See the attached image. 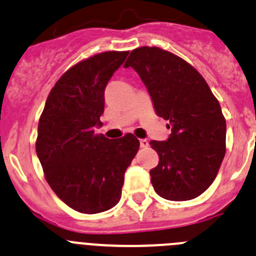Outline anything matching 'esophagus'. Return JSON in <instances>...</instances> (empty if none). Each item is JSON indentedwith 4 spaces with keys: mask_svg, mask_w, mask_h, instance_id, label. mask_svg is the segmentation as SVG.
<instances>
[{
    "mask_svg": "<svg viewBox=\"0 0 256 256\" xmlns=\"http://www.w3.org/2000/svg\"><path fill=\"white\" fill-rule=\"evenodd\" d=\"M140 146H141V148H148V140H146V138L140 140Z\"/></svg>",
    "mask_w": 256,
    "mask_h": 256,
    "instance_id": "obj_1",
    "label": "esophagus"
}]
</instances>
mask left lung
Listing matches in <instances>:
<instances>
[{
	"label": "left lung",
	"instance_id": "obj_1",
	"mask_svg": "<svg viewBox=\"0 0 256 256\" xmlns=\"http://www.w3.org/2000/svg\"><path fill=\"white\" fill-rule=\"evenodd\" d=\"M130 66L172 132L165 141L150 142L159 154V164L150 170L154 190L172 201L198 198L216 180L226 154V119L218 100L195 68L162 48L133 50L124 65Z\"/></svg>",
	"mask_w": 256,
	"mask_h": 256
}]
</instances>
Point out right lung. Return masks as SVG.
<instances>
[{"label": "right lung", "mask_w": 256, "mask_h": 256, "mask_svg": "<svg viewBox=\"0 0 256 256\" xmlns=\"http://www.w3.org/2000/svg\"><path fill=\"white\" fill-rule=\"evenodd\" d=\"M126 56L102 52L70 68L50 92L38 123L36 151L46 180L79 212L96 214L119 202L124 173L140 148L130 133L118 140L94 134L106 84Z\"/></svg>", "instance_id": "add662e5"}]
</instances>
